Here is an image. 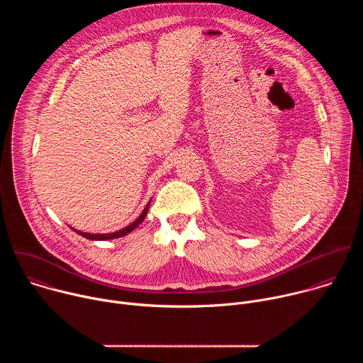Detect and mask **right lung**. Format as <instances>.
Returning a JSON list of instances; mask_svg holds the SVG:
<instances>
[{"mask_svg": "<svg viewBox=\"0 0 363 363\" xmlns=\"http://www.w3.org/2000/svg\"><path fill=\"white\" fill-rule=\"evenodd\" d=\"M147 210H149V202H147V205L145 206V210L142 211V214L138 217L136 221H133L130 225H128V227H125V228H122L121 231H116V233H111V234H89V233H82V231H77V230H74V231L77 234H80L82 237L87 238V240H112V238H119V237H123V235L129 234L130 231H133L145 220V217L147 214Z\"/></svg>", "mask_w": 363, "mask_h": 363, "instance_id": "right-lung-1", "label": "right lung"}]
</instances>
